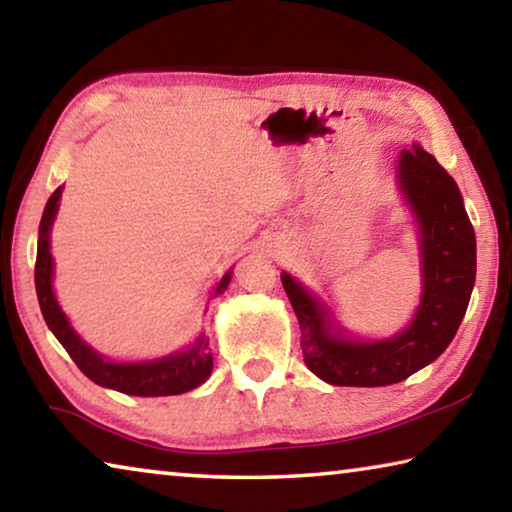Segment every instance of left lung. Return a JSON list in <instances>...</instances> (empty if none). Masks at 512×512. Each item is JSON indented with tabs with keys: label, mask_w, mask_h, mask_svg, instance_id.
Returning <instances> with one entry per match:
<instances>
[{
	"label": "left lung",
	"mask_w": 512,
	"mask_h": 512,
	"mask_svg": "<svg viewBox=\"0 0 512 512\" xmlns=\"http://www.w3.org/2000/svg\"><path fill=\"white\" fill-rule=\"evenodd\" d=\"M397 185L420 228L422 293L415 316L391 339L359 341L327 305L282 273L300 323L307 368L332 386H388L429 366L447 350L467 311L476 277L474 228L454 178L420 144L397 160Z\"/></svg>",
	"instance_id": "8db88e82"
}]
</instances>
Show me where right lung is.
<instances>
[{
	"label": "right lung",
	"instance_id": "add662e5",
	"mask_svg": "<svg viewBox=\"0 0 512 512\" xmlns=\"http://www.w3.org/2000/svg\"><path fill=\"white\" fill-rule=\"evenodd\" d=\"M63 194V187H58L49 196L42 212L40 228H38V255H36V293L40 302V311L45 316L47 327L54 332L60 345L67 350L72 361L79 366L85 377L92 379L94 384L112 388V391L137 395V397H162V395H180L201 386L212 372V352L207 348L205 334L196 339L192 348L167 354V357L153 361H110L101 357L97 350H92L79 334L69 325L67 316L60 309L58 300L51 287V277H54V259L49 253V232L54 225L58 201ZM232 280V271L225 273L219 284L214 287V296H219Z\"/></svg>",
	"mask_w": 512,
	"mask_h": 512
}]
</instances>
